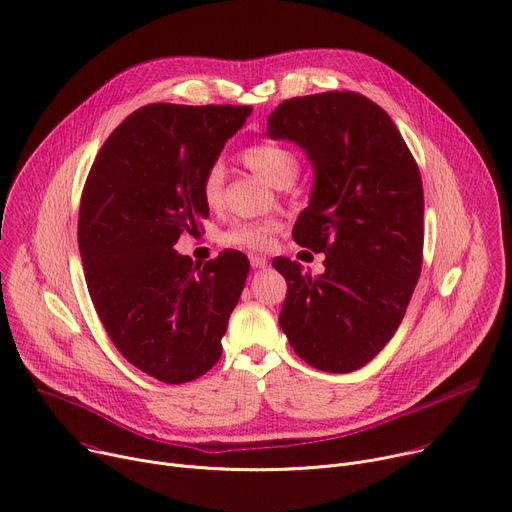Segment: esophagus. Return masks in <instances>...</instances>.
I'll list each match as a JSON object with an SVG mask.
<instances>
[{
  "label": "esophagus",
  "mask_w": 512,
  "mask_h": 512,
  "mask_svg": "<svg viewBox=\"0 0 512 512\" xmlns=\"http://www.w3.org/2000/svg\"><path fill=\"white\" fill-rule=\"evenodd\" d=\"M249 259H251V267H253V269H263V267H267V257H263V255H251Z\"/></svg>",
  "instance_id": "obj_1"
}]
</instances>
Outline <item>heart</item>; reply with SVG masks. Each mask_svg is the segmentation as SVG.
I'll use <instances>...</instances> for the list:
<instances>
[{"mask_svg": "<svg viewBox=\"0 0 512 512\" xmlns=\"http://www.w3.org/2000/svg\"><path fill=\"white\" fill-rule=\"evenodd\" d=\"M243 163L255 171L261 179H265L271 185L292 183L300 171L298 155L273 141H263L247 147L241 153ZM224 194V169L220 163H214L208 167L204 179H202V198L208 208H218L222 204ZM277 230V222L273 220H245L232 224L228 230L222 232L220 243L224 247H237V249H251L261 251L267 249L271 243L273 232Z\"/></svg>", "mask_w": 512, "mask_h": 512, "instance_id": "b5f03b06", "label": "heart"}]
</instances>
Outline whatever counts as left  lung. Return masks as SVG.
Wrapping results in <instances>:
<instances>
[{
    "mask_svg": "<svg viewBox=\"0 0 512 512\" xmlns=\"http://www.w3.org/2000/svg\"><path fill=\"white\" fill-rule=\"evenodd\" d=\"M267 136L314 167L292 237L324 253V273L275 257L288 282L280 327L308 365L349 374L374 359L404 318L423 265V181L392 118L355 91L282 102Z\"/></svg>",
    "mask_w": 512,
    "mask_h": 512,
    "instance_id": "left-lung-1",
    "label": "left lung"
}]
</instances>
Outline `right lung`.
<instances>
[{"label": "right lung", "instance_id": "add662e5", "mask_svg": "<svg viewBox=\"0 0 512 512\" xmlns=\"http://www.w3.org/2000/svg\"><path fill=\"white\" fill-rule=\"evenodd\" d=\"M251 112L145 106L108 136L85 181L77 241L91 302L116 349L165 384L216 365L247 280L239 251L198 267L173 247L208 218L202 179Z\"/></svg>", "mask_w": 512, "mask_h": 512}]
</instances>
